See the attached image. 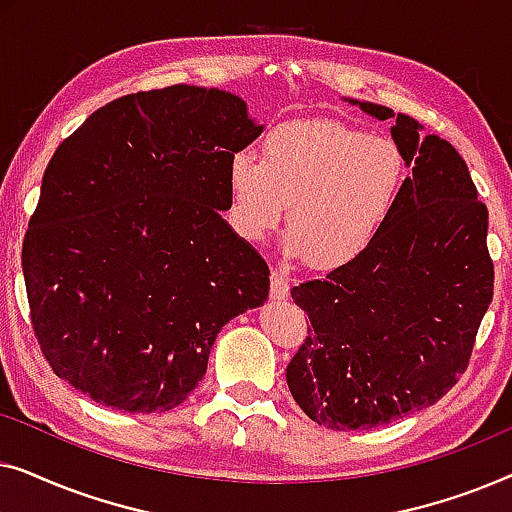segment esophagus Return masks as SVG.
I'll list each match as a JSON object with an SVG mask.
<instances>
[{
	"label": "esophagus",
	"instance_id": "34e87169",
	"mask_svg": "<svg viewBox=\"0 0 512 512\" xmlns=\"http://www.w3.org/2000/svg\"><path fill=\"white\" fill-rule=\"evenodd\" d=\"M289 291H291V282H289V277H286V272L284 270H272L270 272V293H272V298L275 300H282V298H286L289 296Z\"/></svg>",
	"mask_w": 512,
	"mask_h": 512
}]
</instances>
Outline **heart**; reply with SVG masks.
Wrapping results in <instances>:
<instances>
[{
    "instance_id": "heart-1",
    "label": "heart",
    "mask_w": 512,
    "mask_h": 512,
    "mask_svg": "<svg viewBox=\"0 0 512 512\" xmlns=\"http://www.w3.org/2000/svg\"><path fill=\"white\" fill-rule=\"evenodd\" d=\"M405 184V158L394 139L338 121L279 125L261 158H230V221L249 242L275 233L289 205L286 251L317 268L352 263L394 216Z\"/></svg>"
}]
</instances>
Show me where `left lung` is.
<instances>
[{"label": "left lung", "instance_id": "8db88e82", "mask_svg": "<svg viewBox=\"0 0 512 512\" xmlns=\"http://www.w3.org/2000/svg\"><path fill=\"white\" fill-rule=\"evenodd\" d=\"M387 121L382 104L354 102ZM398 114L391 137L412 167L380 237L352 263L293 286L307 338L286 366L293 401L333 431L373 429L438 403L471 361L494 296L487 205L464 158Z\"/></svg>", "mask_w": 512, "mask_h": 512}]
</instances>
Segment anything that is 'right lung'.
<instances>
[{
  "instance_id": "1",
  "label": "right lung",
  "mask_w": 512,
  "mask_h": 512,
  "mask_svg": "<svg viewBox=\"0 0 512 512\" xmlns=\"http://www.w3.org/2000/svg\"><path fill=\"white\" fill-rule=\"evenodd\" d=\"M261 130L237 95L177 83L104 104L55 149L23 242L55 375L123 412L198 387L221 328L270 291L268 263L221 219L230 158Z\"/></svg>"
}]
</instances>
